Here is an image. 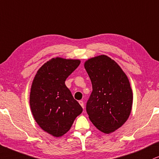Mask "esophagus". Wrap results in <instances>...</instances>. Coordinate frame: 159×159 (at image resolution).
Listing matches in <instances>:
<instances>
[{
  "label": "esophagus",
  "instance_id": "esophagus-1",
  "mask_svg": "<svg viewBox=\"0 0 159 159\" xmlns=\"http://www.w3.org/2000/svg\"><path fill=\"white\" fill-rule=\"evenodd\" d=\"M78 103H79L80 105H81V106H82V108H84V102L82 101V100H79V102H78Z\"/></svg>",
  "mask_w": 159,
  "mask_h": 159
}]
</instances>
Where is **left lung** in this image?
I'll return each mask as SVG.
<instances>
[{
  "label": "left lung",
  "instance_id": "left-lung-1",
  "mask_svg": "<svg viewBox=\"0 0 159 159\" xmlns=\"http://www.w3.org/2000/svg\"><path fill=\"white\" fill-rule=\"evenodd\" d=\"M84 67L92 84L86 112L93 125L110 134L127 121L133 104L129 80L116 61L106 55L88 59Z\"/></svg>",
  "mask_w": 159,
  "mask_h": 159
}]
</instances>
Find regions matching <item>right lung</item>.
I'll list each match as a JSON object with an SVG mask.
<instances>
[{
	"label": "right lung",
	"mask_w": 159,
	"mask_h": 159,
	"mask_svg": "<svg viewBox=\"0 0 159 159\" xmlns=\"http://www.w3.org/2000/svg\"><path fill=\"white\" fill-rule=\"evenodd\" d=\"M80 63L78 59L53 58L38 70L32 82L30 106L34 118L42 129L56 137L67 133L83 111L65 85Z\"/></svg>",
	"instance_id": "right-lung-1"
}]
</instances>
